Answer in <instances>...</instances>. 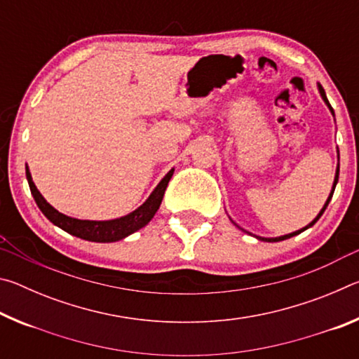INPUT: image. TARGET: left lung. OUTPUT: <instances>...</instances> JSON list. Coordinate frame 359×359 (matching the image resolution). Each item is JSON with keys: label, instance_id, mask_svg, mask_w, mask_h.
<instances>
[{"label": "left lung", "instance_id": "8db88e82", "mask_svg": "<svg viewBox=\"0 0 359 359\" xmlns=\"http://www.w3.org/2000/svg\"><path fill=\"white\" fill-rule=\"evenodd\" d=\"M318 90H320V95H321V98H323V101L326 102L327 104V107H330V111L334 114V111H332V107H331V104H330V101H327V98H326V93H325V90H323V87H321V85L318 83ZM337 180H339V166H337V171H336V177H334V185H332V191H331V194H330V198H327V201L325 203V205H323V209L320 210V214L313 218V222H311L307 224L306 228H302V229H299V231H294V233H290V234H285V236H280V238H271V239H267V238H258L257 236V239H259V241H266V242H278V241H285V239H290V238H293V236H296V234H299V233H302V231H306L307 228H311V226H313L315 223H317V220L318 218L323 215V212H325V209L327 208V204H330V201H331V198H332V193H334V188H336V185H337Z\"/></svg>", "mask_w": 359, "mask_h": 359}]
</instances>
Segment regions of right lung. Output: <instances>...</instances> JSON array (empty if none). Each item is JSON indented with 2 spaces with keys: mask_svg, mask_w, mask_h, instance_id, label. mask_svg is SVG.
Masks as SVG:
<instances>
[{
  "mask_svg": "<svg viewBox=\"0 0 359 359\" xmlns=\"http://www.w3.org/2000/svg\"><path fill=\"white\" fill-rule=\"evenodd\" d=\"M174 174V169H171L160 184L156 185V188L149 196L147 201H145L141 208H137L135 212L131 214L115 218V220H106V222H93V220H79V218H72L62 214L57 209H53L50 204H48L44 196L39 193L38 188H36L34 182L32 179V174H29L28 168H27V179H28V185L29 190H32V194L34 198L36 204L41 209L42 214H44L48 220H50L53 224H57L58 228H62L66 233H69L76 238H81L85 241H92V242H115V241H121L126 236H130L135 233V231L144 228L147 224L154 215L156 214V210L160 209V204L163 201V196H165L166 187L169 184Z\"/></svg>",
  "mask_w": 359,
  "mask_h": 359,
  "instance_id": "right-lung-1",
  "label": "right lung"
}]
</instances>
